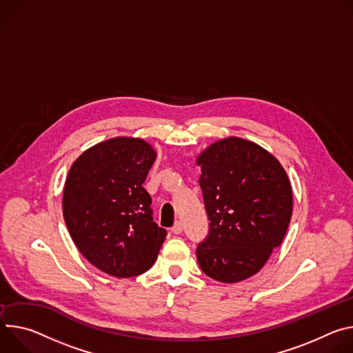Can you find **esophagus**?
I'll use <instances>...</instances> for the list:
<instances>
[{
	"instance_id": "1",
	"label": "esophagus",
	"mask_w": 353,
	"mask_h": 353,
	"mask_svg": "<svg viewBox=\"0 0 353 353\" xmlns=\"http://www.w3.org/2000/svg\"><path fill=\"white\" fill-rule=\"evenodd\" d=\"M171 231H172L174 234H176V236H178V234H181V232H182V223H181V221H176V223L174 224V227L171 228Z\"/></svg>"
}]
</instances>
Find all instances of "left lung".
Wrapping results in <instances>:
<instances>
[{
    "instance_id": "8db88e82",
    "label": "left lung",
    "mask_w": 353,
    "mask_h": 353,
    "mask_svg": "<svg viewBox=\"0 0 353 353\" xmlns=\"http://www.w3.org/2000/svg\"><path fill=\"white\" fill-rule=\"evenodd\" d=\"M196 164L210 220L199 266L217 282L248 279L285 239L293 210L288 174L269 151L240 137L210 144Z\"/></svg>"
}]
</instances>
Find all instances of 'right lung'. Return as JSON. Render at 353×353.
Here are the masks:
<instances>
[{"label": "right lung", "mask_w": 353, "mask_h": 353, "mask_svg": "<svg viewBox=\"0 0 353 353\" xmlns=\"http://www.w3.org/2000/svg\"><path fill=\"white\" fill-rule=\"evenodd\" d=\"M155 157L143 139L113 137L85 150L68 171L65 225L84 258L110 276L147 272L165 240L143 188Z\"/></svg>", "instance_id": "right-lung-1"}]
</instances>
